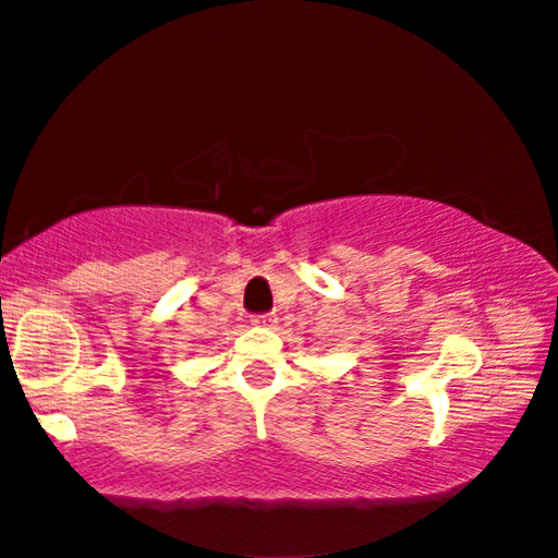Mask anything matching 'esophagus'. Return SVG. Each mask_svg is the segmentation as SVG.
Wrapping results in <instances>:
<instances>
[{
    "mask_svg": "<svg viewBox=\"0 0 558 558\" xmlns=\"http://www.w3.org/2000/svg\"><path fill=\"white\" fill-rule=\"evenodd\" d=\"M253 323L263 325V327H272L278 323V315L276 313H263V315H253Z\"/></svg>",
    "mask_w": 558,
    "mask_h": 558,
    "instance_id": "34e87169",
    "label": "esophagus"
}]
</instances>
